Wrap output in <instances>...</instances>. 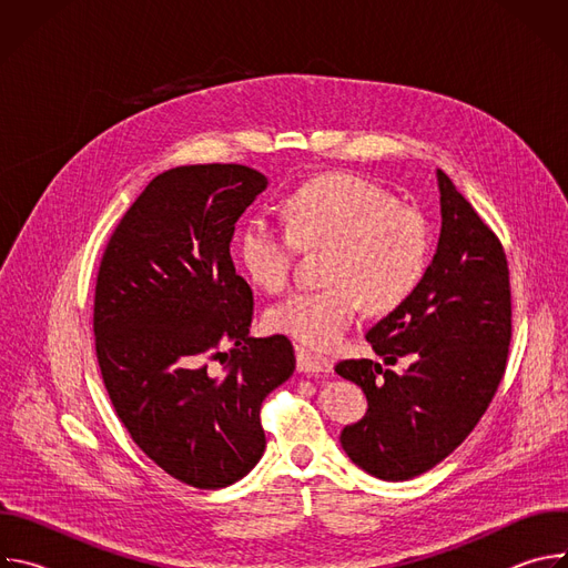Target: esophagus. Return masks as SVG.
<instances>
[{
	"label": "esophagus",
	"mask_w": 568,
	"mask_h": 568,
	"mask_svg": "<svg viewBox=\"0 0 568 568\" xmlns=\"http://www.w3.org/2000/svg\"><path fill=\"white\" fill-rule=\"evenodd\" d=\"M296 368H298V373H326V371H331V362L326 357L305 351V348H296Z\"/></svg>",
	"instance_id": "1"
}]
</instances>
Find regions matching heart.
Masks as SVG:
<instances>
[{
  "instance_id": "1",
  "label": "heart",
  "mask_w": 568,
  "mask_h": 568,
  "mask_svg": "<svg viewBox=\"0 0 568 568\" xmlns=\"http://www.w3.org/2000/svg\"><path fill=\"white\" fill-rule=\"evenodd\" d=\"M287 231L267 217L247 220L237 240L245 274L267 292L290 283L298 250L326 247L321 258V290L296 292L267 310V326L305 348H335L362 305L386 314L420 285L429 256L427 220L377 184L331 173L298 184L283 200Z\"/></svg>"
}]
</instances>
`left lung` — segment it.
I'll use <instances>...</instances> for the list:
<instances>
[{
    "instance_id": "obj_1",
    "label": "left lung",
    "mask_w": 568,
    "mask_h": 568,
    "mask_svg": "<svg viewBox=\"0 0 568 568\" xmlns=\"http://www.w3.org/2000/svg\"><path fill=\"white\" fill-rule=\"evenodd\" d=\"M440 237L416 292L368 331L384 364L344 359L366 416L344 427L348 458L382 480H409L447 458L476 427L501 384L513 337L510 272L493 229L438 171Z\"/></svg>"
}]
</instances>
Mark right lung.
<instances>
[{"mask_svg": "<svg viewBox=\"0 0 568 568\" xmlns=\"http://www.w3.org/2000/svg\"><path fill=\"white\" fill-rule=\"evenodd\" d=\"M265 189L263 173L240 164L161 173L99 267L94 337L114 412L148 458L200 490L254 469L263 399L296 364L285 335L250 337L254 294L229 252L237 217Z\"/></svg>", "mask_w": 568, "mask_h": 568, "instance_id": "add662e5", "label": "right lung"}]
</instances>
